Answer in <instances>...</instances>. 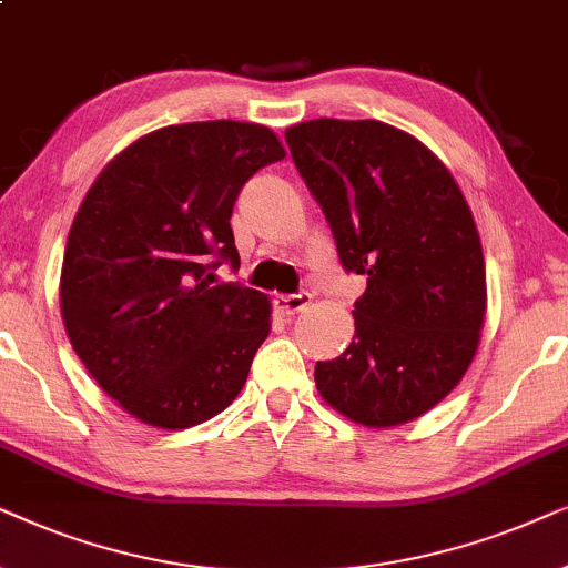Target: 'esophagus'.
I'll return each instance as SVG.
<instances>
[{
  "mask_svg": "<svg viewBox=\"0 0 568 568\" xmlns=\"http://www.w3.org/2000/svg\"><path fill=\"white\" fill-rule=\"evenodd\" d=\"M312 304V296L308 293H293V296H277L275 298V308L283 316H293Z\"/></svg>",
  "mask_w": 568,
  "mask_h": 568,
  "instance_id": "1",
  "label": "esophagus"
}]
</instances>
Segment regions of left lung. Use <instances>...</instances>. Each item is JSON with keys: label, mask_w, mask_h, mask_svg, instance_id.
I'll return each instance as SVG.
<instances>
[{"label": "left lung", "mask_w": 568, "mask_h": 568, "mask_svg": "<svg viewBox=\"0 0 568 568\" xmlns=\"http://www.w3.org/2000/svg\"><path fill=\"white\" fill-rule=\"evenodd\" d=\"M345 270L366 275L355 335L314 368L332 410L392 428L436 407L478 353L486 262L475 217L447 165L376 119H312L285 130Z\"/></svg>", "instance_id": "8db88e82"}]
</instances>
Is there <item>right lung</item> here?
<instances>
[{
    "label": "right lung",
    "mask_w": 568,
    "mask_h": 568,
    "mask_svg": "<svg viewBox=\"0 0 568 568\" xmlns=\"http://www.w3.org/2000/svg\"><path fill=\"white\" fill-rule=\"evenodd\" d=\"M280 158L277 134L252 121L161 126L103 165L74 215L59 277L67 337L145 426L192 428L244 389L272 304L213 285L207 254L239 262L233 202Z\"/></svg>",
    "instance_id": "obj_1"
}]
</instances>
